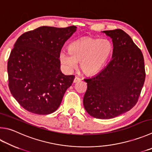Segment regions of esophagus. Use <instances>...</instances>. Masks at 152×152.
I'll return each instance as SVG.
<instances>
[{
	"mask_svg": "<svg viewBox=\"0 0 152 152\" xmlns=\"http://www.w3.org/2000/svg\"><path fill=\"white\" fill-rule=\"evenodd\" d=\"M80 80H81V78H80L76 76L75 78H74V83H76V82H80Z\"/></svg>",
	"mask_w": 152,
	"mask_h": 152,
	"instance_id": "esophagus-1",
	"label": "esophagus"
}]
</instances>
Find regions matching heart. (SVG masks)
<instances>
[{"instance_id": "obj_1", "label": "heart", "mask_w": 152, "mask_h": 152, "mask_svg": "<svg viewBox=\"0 0 152 152\" xmlns=\"http://www.w3.org/2000/svg\"><path fill=\"white\" fill-rule=\"evenodd\" d=\"M69 51L62 50L60 61L69 70L80 62L82 71L87 75L98 73L104 68L113 52V45L107 39L84 37L70 44Z\"/></svg>"}]
</instances>
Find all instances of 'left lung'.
Wrapping results in <instances>:
<instances>
[{
    "label": "left lung",
    "mask_w": 152,
    "mask_h": 152,
    "mask_svg": "<svg viewBox=\"0 0 152 152\" xmlns=\"http://www.w3.org/2000/svg\"><path fill=\"white\" fill-rule=\"evenodd\" d=\"M112 38V59L100 72L86 78L83 104L90 115L110 119L130 110L138 101L144 84L143 54L131 37L121 29L104 30Z\"/></svg>",
    "instance_id": "obj_1"
}]
</instances>
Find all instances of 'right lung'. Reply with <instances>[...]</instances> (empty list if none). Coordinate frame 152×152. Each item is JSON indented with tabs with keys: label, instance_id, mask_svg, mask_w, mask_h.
I'll list each match as a JSON object with an SVG mask.
<instances>
[{
	"label": "right lung",
	"instance_id": "right-lung-1",
	"mask_svg": "<svg viewBox=\"0 0 152 152\" xmlns=\"http://www.w3.org/2000/svg\"><path fill=\"white\" fill-rule=\"evenodd\" d=\"M76 26H40L26 32L15 44L8 60L9 86L30 112L49 114L58 108L75 76L60 70V54Z\"/></svg>",
	"mask_w": 152,
	"mask_h": 152
}]
</instances>
